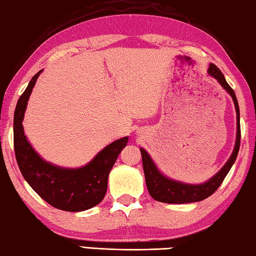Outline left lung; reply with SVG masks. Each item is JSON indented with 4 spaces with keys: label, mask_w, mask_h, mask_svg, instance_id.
<instances>
[{
    "label": "left lung",
    "mask_w": 256,
    "mask_h": 256,
    "mask_svg": "<svg viewBox=\"0 0 256 256\" xmlns=\"http://www.w3.org/2000/svg\"><path fill=\"white\" fill-rule=\"evenodd\" d=\"M208 74L213 76L214 78H216L218 82L223 86V88L226 90V92L232 96L234 107H236L237 139L232 155L230 156L229 160L220 170V172H218L208 182H205L202 184H182V182L168 179V178L164 176L163 174L158 171L156 165L154 164L152 160L150 158L147 152L144 149L140 148L141 156H142L146 184H147L150 196L155 200L168 202V204H186V202H194L205 200V198L210 197V194L216 192L223 180H224L226 174L229 173L231 166L234 165V160H236L239 152V146H240V122H239V106L236 94H234V92L230 85L226 83L224 76H223L221 70H218L216 64H210Z\"/></svg>",
    "instance_id": "obj_1"
}]
</instances>
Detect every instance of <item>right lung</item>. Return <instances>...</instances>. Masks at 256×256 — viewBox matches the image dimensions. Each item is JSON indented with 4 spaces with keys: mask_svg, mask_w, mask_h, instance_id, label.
Listing matches in <instances>:
<instances>
[{
    "mask_svg": "<svg viewBox=\"0 0 256 256\" xmlns=\"http://www.w3.org/2000/svg\"><path fill=\"white\" fill-rule=\"evenodd\" d=\"M33 76L20 96L14 116V144L16 160L22 176L36 194L51 206L80 212L98 205L107 192L108 176L120 152L128 144L122 138L101 150L88 165L80 168H62L43 160L28 142L24 133L22 120L27 101L40 74Z\"/></svg>",
    "mask_w": 256,
    "mask_h": 256,
    "instance_id": "right-lung-1",
    "label": "right lung"
}]
</instances>
